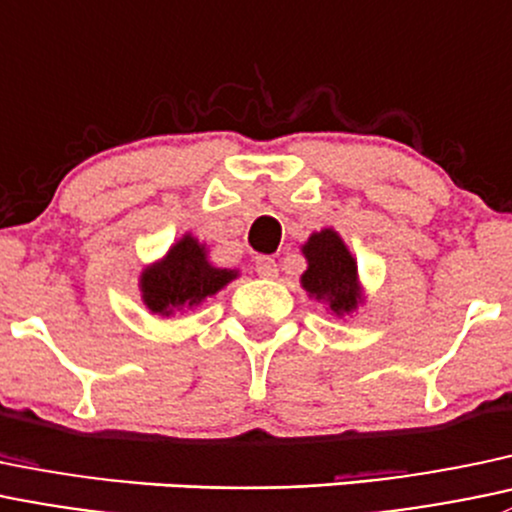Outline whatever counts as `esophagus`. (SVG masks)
Instances as JSON below:
<instances>
[{"mask_svg": "<svg viewBox=\"0 0 512 512\" xmlns=\"http://www.w3.org/2000/svg\"><path fill=\"white\" fill-rule=\"evenodd\" d=\"M255 270H257V274H260V277H267V279H272V277H277V262L272 260V257H265V255H260L255 260Z\"/></svg>", "mask_w": 512, "mask_h": 512, "instance_id": "1", "label": "esophagus"}]
</instances>
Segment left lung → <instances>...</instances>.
<instances>
[{
  "mask_svg": "<svg viewBox=\"0 0 512 512\" xmlns=\"http://www.w3.org/2000/svg\"><path fill=\"white\" fill-rule=\"evenodd\" d=\"M309 270L301 274V284L316 299H324L338 316L355 309L360 299L355 260L343 240L333 230L314 233L304 245Z\"/></svg>",
  "mask_w": 512,
  "mask_h": 512,
  "instance_id": "left-lung-1",
  "label": "left lung"
}]
</instances>
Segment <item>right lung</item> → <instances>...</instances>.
Masks as SVG:
<instances>
[{"label":"right lung","instance_id":"right-lung-1","mask_svg":"<svg viewBox=\"0 0 512 512\" xmlns=\"http://www.w3.org/2000/svg\"><path fill=\"white\" fill-rule=\"evenodd\" d=\"M233 277V270L208 265L206 250L198 245V240L186 235L171 247L164 262L142 272V297L154 314L171 316L184 311L186 306L201 304Z\"/></svg>","mask_w":512,"mask_h":512}]
</instances>
